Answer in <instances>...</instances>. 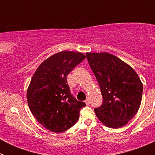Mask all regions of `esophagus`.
<instances>
[{"label": "esophagus", "instance_id": "esophagus-1", "mask_svg": "<svg viewBox=\"0 0 155 155\" xmlns=\"http://www.w3.org/2000/svg\"><path fill=\"white\" fill-rule=\"evenodd\" d=\"M85 103H86V105H89L90 104V101H89V99H86L85 100Z\"/></svg>", "mask_w": 155, "mask_h": 155}]
</instances>
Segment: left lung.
<instances>
[{"instance_id": "8db88e82", "label": "left lung", "mask_w": 155, "mask_h": 155, "mask_svg": "<svg viewBox=\"0 0 155 155\" xmlns=\"http://www.w3.org/2000/svg\"><path fill=\"white\" fill-rule=\"evenodd\" d=\"M87 61L99 84L102 104L94 113L110 128L124 127L137 113L143 84L134 69L108 53H87Z\"/></svg>"}]
</instances>
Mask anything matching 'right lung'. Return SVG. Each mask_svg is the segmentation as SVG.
Listing matches in <instances>:
<instances>
[{
  "mask_svg": "<svg viewBox=\"0 0 155 155\" xmlns=\"http://www.w3.org/2000/svg\"><path fill=\"white\" fill-rule=\"evenodd\" d=\"M84 59L83 53L61 52L42 62L31 78L27 91L28 107L50 131L61 133L73 127L86 105L73 96L67 81L68 74Z\"/></svg>",
  "mask_w": 155,
  "mask_h": 155,
  "instance_id": "right-lung-1",
  "label": "right lung"
}]
</instances>
